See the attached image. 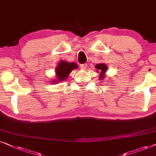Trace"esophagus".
Here are the masks:
<instances>
[{
    "label": "esophagus",
    "mask_w": 156,
    "mask_h": 156,
    "mask_svg": "<svg viewBox=\"0 0 156 156\" xmlns=\"http://www.w3.org/2000/svg\"><path fill=\"white\" fill-rule=\"evenodd\" d=\"M87 63H84V64H81V65H80V68H82L83 70H85V69H86L87 68Z\"/></svg>",
    "instance_id": "esophagus-1"
}]
</instances>
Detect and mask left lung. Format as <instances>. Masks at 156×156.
I'll list each match as a JSON object with an SVG mask.
<instances>
[{"instance_id": "left-lung-1", "label": "left lung", "mask_w": 156, "mask_h": 156, "mask_svg": "<svg viewBox=\"0 0 156 156\" xmlns=\"http://www.w3.org/2000/svg\"><path fill=\"white\" fill-rule=\"evenodd\" d=\"M95 68H96L98 71L99 70L100 73H101V76L99 77V79H103V78H104V76H103V75L105 74V73L106 72V70L108 69L107 66H105L104 63H99L95 66Z\"/></svg>"}]
</instances>
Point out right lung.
I'll return each instance as SVG.
<instances>
[{
  "mask_svg": "<svg viewBox=\"0 0 156 156\" xmlns=\"http://www.w3.org/2000/svg\"><path fill=\"white\" fill-rule=\"evenodd\" d=\"M78 68V65H76L74 63H67L66 61H61L58 66L55 70V73L57 75V80L56 81L53 82H58V81H62L64 80L66 78H68V75L73 70L76 69Z\"/></svg>",
  "mask_w": 156,
  "mask_h": 156,
  "instance_id": "add662e5",
  "label": "right lung"
}]
</instances>
